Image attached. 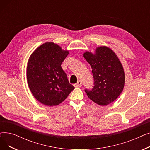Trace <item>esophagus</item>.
Listing matches in <instances>:
<instances>
[{
	"instance_id": "1",
	"label": "esophagus",
	"mask_w": 150,
	"mask_h": 150,
	"mask_svg": "<svg viewBox=\"0 0 150 150\" xmlns=\"http://www.w3.org/2000/svg\"><path fill=\"white\" fill-rule=\"evenodd\" d=\"M81 86H82L81 81H78L77 82V83L75 84V87H76V88H80V87H81Z\"/></svg>"
}]
</instances>
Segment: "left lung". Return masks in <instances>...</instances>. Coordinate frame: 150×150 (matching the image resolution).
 <instances>
[{"label":"left lung","mask_w":150,"mask_h":150,"mask_svg":"<svg viewBox=\"0 0 150 150\" xmlns=\"http://www.w3.org/2000/svg\"><path fill=\"white\" fill-rule=\"evenodd\" d=\"M83 56L91 66L95 84L91 91L85 90L87 96L100 106L112 103L125 86V72L119 58L105 45L96 47L93 53L86 51Z\"/></svg>","instance_id":"1"}]
</instances>
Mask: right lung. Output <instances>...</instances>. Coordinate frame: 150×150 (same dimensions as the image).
<instances>
[{
    "instance_id": "add662e5",
    "label": "right lung",
    "mask_w": 150,
    "mask_h": 150,
    "mask_svg": "<svg viewBox=\"0 0 150 150\" xmlns=\"http://www.w3.org/2000/svg\"><path fill=\"white\" fill-rule=\"evenodd\" d=\"M69 53L57 44L47 42L35 50L27 66V81L33 97L41 103L60 104L74 89L61 67Z\"/></svg>"
}]
</instances>
